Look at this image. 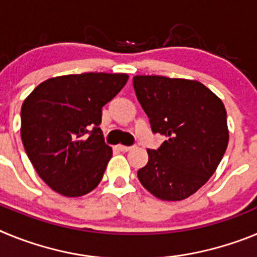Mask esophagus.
<instances>
[{"label":"esophagus","instance_id":"1","mask_svg":"<svg viewBox=\"0 0 257 257\" xmlns=\"http://www.w3.org/2000/svg\"><path fill=\"white\" fill-rule=\"evenodd\" d=\"M117 149L121 152H128L131 149V147H126V145H117Z\"/></svg>","mask_w":257,"mask_h":257}]
</instances>
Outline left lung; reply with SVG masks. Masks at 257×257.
Masks as SVG:
<instances>
[{"mask_svg": "<svg viewBox=\"0 0 257 257\" xmlns=\"http://www.w3.org/2000/svg\"><path fill=\"white\" fill-rule=\"evenodd\" d=\"M133 83L152 131L166 136L160 148L147 151L148 163L138 178L157 198H188L207 183L225 153V106L198 81L135 76Z\"/></svg>", "mask_w": 257, "mask_h": 257, "instance_id": "left-lung-1", "label": "left lung"}]
</instances>
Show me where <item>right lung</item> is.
Returning <instances> with one entry per match:
<instances>
[{
	"label": "right lung",
	"instance_id": "obj_1",
	"mask_svg": "<svg viewBox=\"0 0 257 257\" xmlns=\"http://www.w3.org/2000/svg\"><path fill=\"white\" fill-rule=\"evenodd\" d=\"M124 73H82L40 83L22 105V142L40 178L59 194L85 196L103 179L112 148L101 109L126 85Z\"/></svg>",
	"mask_w": 257,
	"mask_h": 257
}]
</instances>
